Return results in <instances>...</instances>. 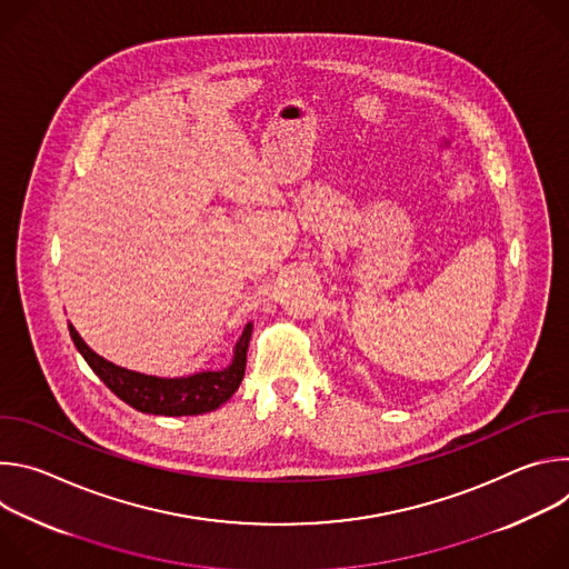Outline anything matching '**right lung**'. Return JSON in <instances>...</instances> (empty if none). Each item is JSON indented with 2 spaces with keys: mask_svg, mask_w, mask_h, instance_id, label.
Listing matches in <instances>:
<instances>
[{
  "mask_svg": "<svg viewBox=\"0 0 569 569\" xmlns=\"http://www.w3.org/2000/svg\"><path fill=\"white\" fill-rule=\"evenodd\" d=\"M254 323L248 321L242 329L236 347L233 358L224 369L218 371H198L182 378H159L146 376L139 371H130L119 367L97 351H92L86 340L78 336V331L69 323V336L78 349V353L86 358L92 371L114 391L130 408L143 415H159V417H196L204 412L218 410L222 402L231 398V393L240 387L242 376H246L248 362V347L252 338Z\"/></svg>",
  "mask_w": 569,
  "mask_h": 569,
  "instance_id": "add662e5",
  "label": "right lung"
}]
</instances>
